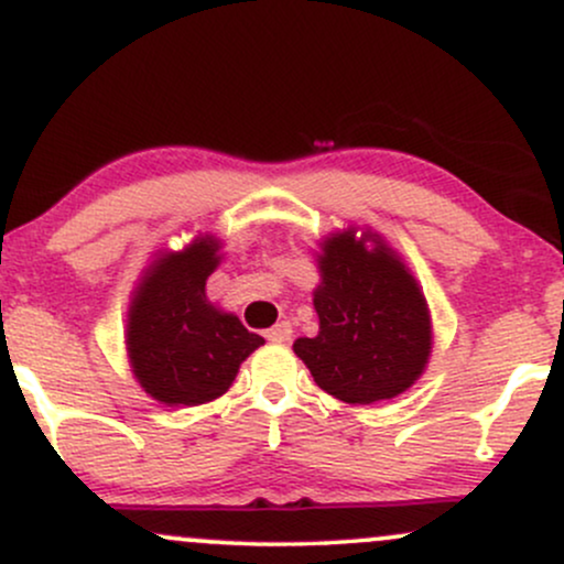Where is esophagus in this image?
I'll use <instances>...</instances> for the list:
<instances>
[{
	"instance_id": "obj_1",
	"label": "esophagus",
	"mask_w": 564,
	"mask_h": 564,
	"mask_svg": "<svg viewBox=\"0 0 564 564\" xmlns=\"http://www.w3.org/2000/svg\"><path fill=\"white\" fill-rule=\"evenodd\" d=\"M264 336H268L270 341H289L291 339V323H286V321L275 323L273 328H268V332H264Z\"/></svg>"
}]
</instances>
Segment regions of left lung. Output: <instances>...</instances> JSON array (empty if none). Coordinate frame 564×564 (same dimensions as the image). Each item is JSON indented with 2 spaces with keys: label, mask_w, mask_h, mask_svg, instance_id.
Instances as JSON below:
<instances>
[{
  "label": "left lung",
  "mask_w": 564,
  "mask_h": 564,
  "mask_svg": "<svg viewBox=\"0 0 564 564\" xmlns=\"http://www.w3.org/2000/svg\"><path fill=\"white\" fill-rule=\"evenodd\" d=\"M373 243L368 251L352 232L323 243V281L313 300L321 332L294 341L321 390L360 405L405 392L432 349L424 294L405 264Z\"/></svg>",
  "instance_id": "obj_1"
}]
</instances>
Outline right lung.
<instances>
[{"label": "right lung", "instance_id": "add662e5", "mask_svg": "<svg viewBox=\"0 0 564 564\" xmlns=\"http://www.w3.org/2000/svg\"><path fill=\"white\" fill-rule=\"evenodd\" d=\"M219 257L215 238H198L164 257L140 283L127 323L134 377L166 405H200L236 381L238 366L264 345L236 315L206 302V278Z\"/></svg>", "mask_w": 564, "mask_h": 564}]
</instances>
